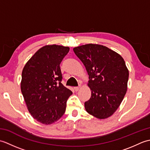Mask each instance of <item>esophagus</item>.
Wrapping results in <instances>:
<instances>
[{
	"label": "esophagus",
	"instance_id": "esophagus-1",
	"mask_svg": "<svg viewBox=\"0 0 150 150\" xmlns=\"http://www.w3.org/2000/svg\"><path fill=\"white\" fill-rule=\"evenodd\" d=\"M80 88H81V86H79V87H75V88H74V90H75L76 91H79V90H80Z\"/></svg>",
	"mask_w": 150,
	"mask_h": 150
}]
</instances>
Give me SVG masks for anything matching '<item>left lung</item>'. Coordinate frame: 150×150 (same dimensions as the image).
<instances>
[{
  "mask_svg": "<svg viewBox=\"0 0 150 150\" xmlns=\"http://www.w3.org/2000/svg\"><path fill=\"white\" fill-rule=\"evenodd\" d=\"M90 78L91 96L85 102L88 113L98 119L111 117L119 107L128 88L129 71L119 53L97 44L73 48Z\"/></svg>",
  "mask_w": 150,
  "mask_h": 150,
  "instance_id": "left-lung-1",
  "label": "left lung"
}]
</instances>
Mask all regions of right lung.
Segmentation results:
<instances>
[{
    "label": "right lung",
    "mask_w": 150,
    "mask_h": 150,
    "mask_svg": "<svg viewBox=\"0 0 150 150\" xmlns=\"http://www.w3.org/2000/svg\"><path fill=\"white\" fill-rule=\"evenodd\" d=\"M69 47L52 44L41 47L26 63L22 72L21 92L33 119L45 125L59 120L73 93L61 83L60 64Z\"/></svg>",
    "instance_id": "1"
}]
</instances>
